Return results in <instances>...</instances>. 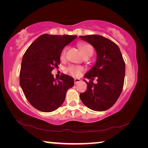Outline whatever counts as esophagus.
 I'll list each match as a JSON object with an SVG mask.
<instances>
[{
  "label": "esophagus",
  "mask_w": 148,
  "mask_h": 148,
  "mask_svg": "<svg viewBox=\"0 0 148 148\" xmlns=\"http://www.w3.org/2000/svg\"><path fill=\"white\" fill-rule=\"evenodd\" d=\"M81 81V80H80V79H78V78H74V83L75 84H77V83H79V82Z\"/></svg>",
  "instance_id": "1"
}]
</instances>
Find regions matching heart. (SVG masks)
I'll return each mask as SVG.
<instances>
[{
    "label": "heart",
    "instance_id": "b5f03b06",
    "mask_svg": "<svg viewBox=\"0 0 148 148\" xmlns=\"http://www.w3.org/2000/svg\"><path fill=\"white\" fill-rule=\"evenodd\" d=\"M78 46L84 57L87 56H90V55L92 56V54L93 53V48H92V47L89 44L81 43L78 45ZM66 51H67L66 47H65L62 49L61 53V56H60L61 59H64L65 56H66ZM84 70V67H82L81 66L71 65V66L67 67L66 69V71L72 76L78 77L79 76H81V74H82V72H83Z\"/></svg>",
    "mask_w": 148,
    "mask_h": 148
}]
</instances>
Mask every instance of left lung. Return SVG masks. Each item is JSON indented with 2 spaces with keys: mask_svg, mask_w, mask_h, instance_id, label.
<instances>
[{
  "mask_svg": "<svg viewBox=\"0 0 148 148\" xmlns=\"http://www.w3.org/2000/svg\"><path fill=\"white\" fill-rule=\"evenodd\" d=\"M83 40L91 44L96 50V63L85 74L88 79L97 77V84L90 80L87 90L80 93V99L89 108L95 111H104L116 103L124 84L125 63L119 47L99 35L80 36Z\"/></svg>",
  "mask_w": 148,
  "mask_h": 148,
  "instance_id": "8db88e82",
  "label": "left lung"
}]
</instances>
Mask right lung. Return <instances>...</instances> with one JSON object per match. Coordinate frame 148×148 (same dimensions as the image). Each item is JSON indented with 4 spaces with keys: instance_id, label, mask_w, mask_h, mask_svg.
Segmentation results:
<instances>
[{
    "instance_id": "add662e5",
    "label": "right lung",
    "mask_w": 148,
    "mask_h": 148,
    "mask_svg": "<svg viewBox=\"0 0 148 148\" xmlns=\"http://www.w3.org/2000/svg\"><path fill=\"white\" fill-rule=\"evenodd\" d=\"M76 38V35L42 34L24 53L19 84L27 101L40 111L50 112L58 108L64 101L67 90L74 86L73 77L62 74L57 80L51 72L58 68L64 47Z\"/></svg>"
}]
</instances>
